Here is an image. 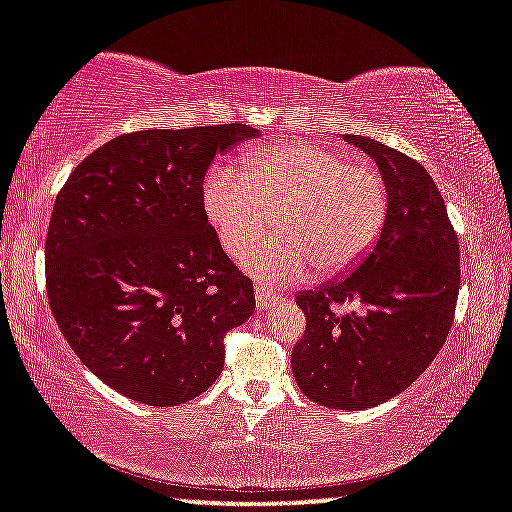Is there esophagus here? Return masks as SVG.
<instances>
[{
    "label": "esophagus",
    "mask_w": 512,
    "mask_h": 512,
    "mask_svg": "<svg viewBox=\"0 0 512 512\" xmlns=\"http://www.w3.org/2000/svg\"><path fill=\"white\" fill-rule=\"evenodd\" d=\"M278 300H280L278 294H271L269 289L255 285V305H257V310H269V307L278 305Z\"/></svg>",
    "instance_id": "esophagus-1"
}]
</instances>
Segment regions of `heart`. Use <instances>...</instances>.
<instances>
[{
	"mask_svg": "<svg viewBox=\"0 0 512 512\" xmlns=\"http://www.w3.org/2000/svg\"><path fill=\"white\" fill-rule=\"evenodd\" d=\"M387 205L376 168L307 141L250 154L243 170L216 166L202 184V212L230 255L268 231L276 214L279 234L239 259L266 285L298 282L312 264L321 275L351 269L380 237Z\"/></svg>",
	"mask_w": 512,
	"mask_h": 512,
	"instance_id": "obj_1",
	"label": "heart"
}]
</instances>
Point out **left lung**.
Instances as JSON below:
<instances>
[{
    "label": "left lung",
    "instance_id": "obj_1",
    "mask_svg": "<svg viewBox=\"0 0 512 512\" xmlns=\"http://www.w3.org/2000/svg\"><path fill=\"white\" fill-rule=\"evenodd\" d=\"M342 139L378 166L387 218L369 253L342 278L296 296L307 328L291 371L307 399L351 412L401 394L435 360L456 312L460 250L424 166L367 136ZM332 302H355L356 310L337 317Z\"/></svg>",
    "mask_w": 512,
    "mask_h": 512
}]
</instances>
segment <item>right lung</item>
I'll return each instance as SVG.
<instances>
[{
  "mask_svg": "<svg viewBox=\"0 0 512 512\" xmlns=\"http://www.w3.org/2000/svg\"><path fill=\"white\" fill-rule=\"evenodd\" d=\"M257 136L241 123L118 136L81 161L54 202V319L77 358L127 399H196L221 376L225 332L255 310L253 282L202 212V182L218 154Z\"/></svg>",
  "mask_w": 512,
  "mask_h": 512,
  "instance_id": "obj_1",
  "label": "right lung"
}]
</instances>
